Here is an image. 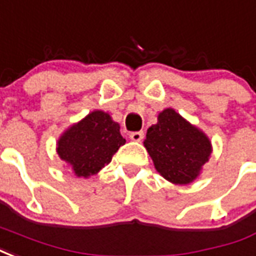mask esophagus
<instances>
[{
    "instance_id": "1",
    "label": "esophagus",
    "mask_w": 256,
    "mask_h": 256,
    "mask_svg": "<svg viewBox=\"0 0 256 256\" xmlns=\"http://www.w3.org/2000/svg\"><path fill=\"white\" fill-rule=\"evenodd\" d=\"M144 138V133L142 132H133V133H130V140L132 141H141Z\"/></svg>"
}]
</instances>
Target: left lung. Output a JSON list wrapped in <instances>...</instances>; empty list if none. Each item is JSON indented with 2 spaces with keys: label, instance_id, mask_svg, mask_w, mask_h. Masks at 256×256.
<instances>
[{
  "label": "left lung",
  "instance_id": "obj_1",
  "mask_svg": "<svg viewBox=\"0 0 256 256\" xmlns=\"http://www.w3.org/2000/svg\"><path fill=\"white\" fill-rule=\"evenodd\" d=\"M144 145L157 172L175 184L194 180L212 153L209 138L172 108L160 112L158 122L148 128Z\"/></svg>",
  "mask_w": 256,
  "mask_h": 256
}]
</instances>
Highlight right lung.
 <instances>
[{"mask_svg":"<svg viewBox=\"0 0 256 256\" xmlns=\"http://www.w3.org/2000/svg\"><path fill=\"white\" fill-rule=\"evenodd\" d=\"M119 128L108 114L94 111L66 130L58 141V154L69 162L78 178L94 175L112 160L120 145L126 142Z\"/></svg>","mask_w":256,"mask_h":256,"instance_id":"1","label":"right lung"}]
</instances>
